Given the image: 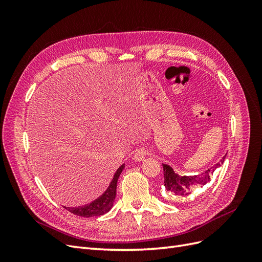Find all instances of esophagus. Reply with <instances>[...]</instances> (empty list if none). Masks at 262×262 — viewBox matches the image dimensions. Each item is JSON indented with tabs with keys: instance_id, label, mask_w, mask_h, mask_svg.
Instances as JSON below:
<instances>
[{
	"instance_id": "esophagus-1",
	"label": "esophagus",
	"mask_w": 262,
	"mask_h": 262,
	"mask_svg": "<svg viewBox=\"0 0 262 262\" xmlns=\"http://www.w3.org/2000/svg\"><path fill=\"white\" fill-rule=\"evenodd\" d=\"M146 154H147V150H146V148H144V147H140V148H138V149L136 150V153H134L133 160H136V161H138V162L143 161V160H144V157L146 156Z\"/></svg>"
}]
</instances>
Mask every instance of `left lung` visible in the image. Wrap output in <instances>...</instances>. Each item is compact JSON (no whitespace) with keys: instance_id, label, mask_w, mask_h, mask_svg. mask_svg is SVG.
I'll return each instance as SVG.
<instances>
[{"instance_id":"1","label":"left lung","mask_w":262,"mask_h":262,"mask_svg":"<svg viewBox=\"0 0 262 262\" xmlns=\"http://www.w3.org/2000/svg\"><path fill=\"white\" fill-rule=\"evenodd\" d=\"M225 156L222 158L220 163L214 165L210 169L193 176H180L172 170L169 165L163 164L164 186L166 193L168 194V199L172 201L181 200L191 193L194 188L202 187L209 184L210 177L211 175H213V171L224 163Z\"/></svg>"}]
</instances>
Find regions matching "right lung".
I'll use <instances>...</instances> for the list:
<instances>
[{
    "label": "right lung",
    "mask_w": 262,
    "mask_h": 262,
    "mask_svg": "<svg viewBox=\"0 0 262 262\" xmlns=\"http://www.w3.org/2000/svg\"><path fill=\"white\" fill-rule=\"evenodd\" d=\"M124 165H121L116 171L114 175V178L110 182L109 187L105 191V193H102L98 199L93 201L90 204H86L84 207H78V208H67L69 212L75 214L77 216H83V217H92V216H99L102 215V214L107 213L113 207V203L115 201L116 198V191H117V182L118 178L120 176L121 171L123 170Z\"/></svg>",
    "instance_id": "1"
}]
</instances>
